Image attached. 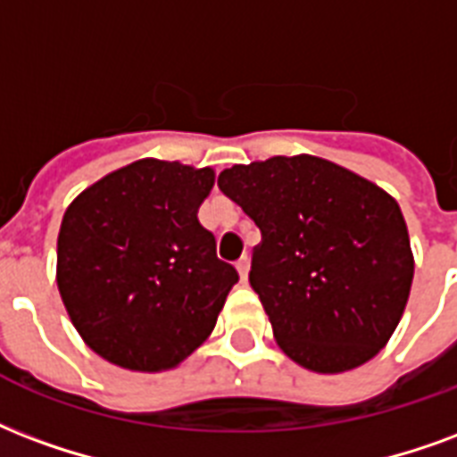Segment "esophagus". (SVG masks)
I'll return each instance as SVG.
<instances>
[{"label":"esophagus","instance_id":"1","mask_svg":"<svg viewBox=\"0 0 457 457\" xmlns=\"http://www.w3.org/2000/svg\"><path fill=\"white\" fill-rule=\"evenodd\" d=\"M237 271L242 283H246V278H249V259H246V256H242V259L237 262Z\"/></svg>","mask_w":457,"mask_h":457}]
</instances>
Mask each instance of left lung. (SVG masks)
<instances>
[{"instance_id":"left-lung-1","label":"left lung","mask_w":457,"mask_h":457,"mask_svg":"<svg viewBox=\"0 0 457 457\" xmlns=\"http://www.w3.org/2000/svg\"><path fill=\"white\" fill-rule=\"evenodd\" d=\"M218 186L262 229L249 280L280 351L322 375L378 356L414 278L397 201L314 154L235 164L220 171Z\"/></svg>"}]
</instances>
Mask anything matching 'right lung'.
Wrapping results in <instances>:
<instances>
[{"mask_svg": "<svg viewBox=\"0 0 457 457\" xmlns=\"http://www.w3.org/2000/svg\"><path fill=\"white\" fill-rule=\"evenodd\" d=\"M212 186V167L145 157L67 205L57 290L84 344L108 363L171 370L215 329L239 276L198 220Z\"/></svg>", "mask_w": 457, "mask_h": 457, "instance_id": "obj_1", "label": "right lung"}]
</instances>
